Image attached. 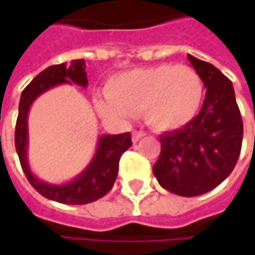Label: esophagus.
<instances>
[{"instance_id":"obj_1","label":"esophagus","mask_w":255,"mask_h":255,"mask_svg":"<svg viewBox=\"0 0 255 255\" xmlns=\"http://www.w3.org/2000/svg\"><path fill=\"white\" fill-rule=\"evenodd\" d=\"M146 135V132L144 131H138V129H135V131H132V141H138L141 137H144Z\"/></svg>"}]
</instances>
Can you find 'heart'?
I'll use <instances>...</instances> for the list:
<instances>
[{
    "label": "heart",
    "instance_id": "1",
    "mask_svg": "<svg viewBox=\"0 0 255 255\" xmlns=\"http://www.w3.org/2000/svg\"><path fill=\"white\" fill-rule=\"evenodd\" d=\"M106 97L96 99L102 117L124 120L143 114L152 128L173 131L199 112L204 81L190 66L164 63L114 77L106 84Z\"/></svg>",
    "mask_w": 255,
    "mask_h": 255
}]
</instances>
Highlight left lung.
Here are the masks:
<instances>
[{
	"instance_id": "obj_1",
	"label": "left lung",
	"mask_w": 255,
	"mask_h": 255,
	"mask_svg": "<svg viewBox=\"0 0 255 255\" xmlns=\"http://www.w3.org/2000/svg\"><path fill=\"white\" fill-rule=\"evenodd\" d=\"M207 88L199 114L184 127L159 135L161 155L153 165L158 183L180 196H198L217 187L233 171L244 126L232 82L208 62L187 56Z\"/></svg>"
}]
</instances>
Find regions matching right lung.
Wrapping results in <instances>:
<instances>
[{"label":"right lung","instance_id":"right-lung-1","mask_svg":"<svg viewBox=\"0 0 255 255\" xmlns=\"http://www.w3.org/2000/svg\"><path fill=\"white\" fill-rule=\"evenodd\" d=\"M77 84L87 87V72L84 60H72L71 63L53 65L44 69L30 81L20 96L19 117L16 123L14 143L20 159V165L32 187L44 198L69 205H82L105 196L114 186L121 155L132 144L131 134L123 132L115 135H102L97 150L88 167L75 180L66 184H50L35 177L27 164V112L33 100L44 91L59 84Z\"/></svg>","mask_w":255,"mask_h":255}]
</instances>
